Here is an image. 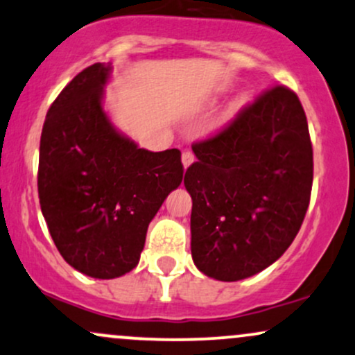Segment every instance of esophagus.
<instances>
[{
  "label": "esophagus",
  "mask_w": 355,
  "mask_h": 355,
  "mask_svg": "<svg viewBox=\"0 0 355 355\" xmlns=\"http://www.w3.org/2000/svg\"><path fill=\"white\" fill-rule=\"evenodd\" d=\"M193 160H195V157H193V153L190 152V150H185V152L182 153V164H183V168H189V166L193 164Z\"/></svg>",
  "instance_id": "34e87169"
}]
</instances>
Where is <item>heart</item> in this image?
Here are the masks:
<instances>
[{"instance_id":"heart-1","label":"heart","mask_w":355,"mask_h":355,"mask_svg":"<svg viewBox=\"0 0 355 355\" xmlns=\"http://www.w3.org/2000/svg\"><path fill=\"white\" fill-rule=\"evenodd\" d=\"M245 101H247V96L245 95H239L237 98L232 100V103H230V107H229V113L239 112V110L242 108L243 105H245Z\"/></svg>"}]
</instances>
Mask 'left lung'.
<instances>
[{
	"label": "left lung",
	"mask_w": 355,
	"mask_h": 355,
	"mask_svg": "<svg viewBox=\"0 0 355 355\" xmlns=\"http://www.w3.org/2000/svg\"><path fill=\"white\" fill-rule=\"evenodd\" d=\"M191 259L223 282L247 279L294 242L311 202L313 158L307 118L277 85L215 137L191 145Z\"/></svg>",
	"instance_id": "8db88e82"
}]
</instances>
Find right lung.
Here are the masks:
<instances>
[{
	"instance_id": "right-lung-1",
	"label": "right lung",
	"mask_w": 355,
	"mask_h": 355,
	"mask_svg": "<svg viewBox=\"0 0 355 355\" xmlns=\"http://www.w3.org/2000/svg\"><path fill=\"white\" fill-rule=\"evenodd\" d=\"M112 67L95 63L53 101L40 141L38 195L53 242L73 268L115 279L137 267L146 229L182 183L180 150L148 152L103 110Z\"/></svg>"
}]
</instances>
